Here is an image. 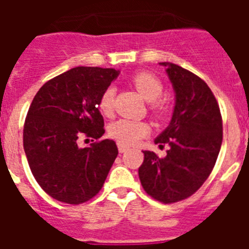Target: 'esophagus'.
<instances>
[{
    "label": "esophagus",
    "mask_w": 249,
    "mask_h": 249,
    "mask_svg": "<svg viewBox=\"0 0 249 249\" xmlns=\"http://www.w3.org/2000/svg\"><path fill=\"white\" fill-rule=\"evenodd\" d=\"M118 146V151H120V153H124V152H127L129 149L128 146H126V144L123 143H117Z\"/></svg>",
    "instance_id": "esophagus-1"
}]
</instances>
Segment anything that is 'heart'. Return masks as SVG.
Returning a JSON list of instances; mask_svg holds the SVG:
<instances>
[{
  "label": "heart",
  "mask_w": 249,
  "mask_h": 249,
  "mask_svg": "<svg viewBox=\"0 0 249 249\" xmlns=\"http://www.w3.org/2000/svg\"><path fill=\"white\" fill-rule=\"evenodd\" d=\"M132 83L146 101L152 102V109L155 112L163 111V105L158 101L160 96L162 94L163 86L160 78L155 74L148 72H140L132 77ZM113 101H114V89L108 87L102 93L98 102V108L101 113L105 116H109L113 111ZM149 126L144 122L132 120H118L109 124L108 135L118 143L123 144H133L136 142L148 135Z\"/></svg>",
  "instance_id": "1"
}]
</instances>
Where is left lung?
I'll list each match as a JSON object with an SVG mask.
<instances>
[{
	"mask_svg": "<svg viewBox=\"0 0 249 249\" xmlns=\"http://www.w3.org/2000/svg\"><path fill=\"white\" fill-rule=\"evenodd\" d=\"M167 76L175 91V107L169 124L155 138L167 143L164 157L143 151L138 168L142 187L155 199L173 203L192 196L212 172L222 144V117L218 103L203 80L171 62Z\"/></svg>",
	"mask_w": 249,
	"mask_h": 249,
	"instance_id": "left-lung-1",
	"label": "left lung"
}]
</instances>
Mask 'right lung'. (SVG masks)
<instances>
[{
    "label": "right lung",
    "instance_id": "right-lung-1",
    "mask_svg": "<svg viewBox=\"0 0 249 249\" xmlns=\"http://www.w3.org/2000/svg\"><path fill=\"white\" fill-rule=\"evenodd\" d=\"M120 70L74 67L39 89L23 128V148L31 172L47 195L80 204L97 195L118 155L116 142L78 146L86 136H103L98 102Z\"/></svg>",
    "mask_w": 249,
    "mask_h": 249
}]
</instances>
